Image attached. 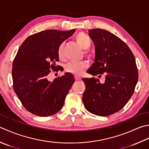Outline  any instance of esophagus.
<instances>
[{"instance_id":"esophagus-1","label":"esophagus","mask_w":149,"mask_h":149,"mask_svg":"<svg viewBox=\"0 0 149 149\" xmlns=\"http://www.w3.org/2000/svg\"><path fill=\"white\" fill-rule=\"evenodd\" d=\"M81 79V77L80 76H78V75H75V79L76 81H78V80H80Z\"/></svg>"}]
</instances>
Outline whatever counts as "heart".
I'll list each match as a JSON object with an SVG mask.
<instances>
[{
  "label": "heart",
  "instance_id": "heart-1",
  "mask_svg": "<svg viewBox=\"0 0 149 149\" xmlns=\"http://www.w3.org/2000/svg\"><path fill=\"white\" fill-rule=\"evenodd\" d=\"M75 40L77 44L81 48L84 49H87L90 48L91 45V39L88 36L83 32H80L75 36ZM57 56L60 59H62L64 57V45L61 44L59 45L57 49ZM88 68V64L86 62H80L77 63H70L67 64L65 66V70L71 74L81 75H82L84 72Z\"/></svg>",
  "mask_w": 149,
  "mask_h": 149
}]
</instances>
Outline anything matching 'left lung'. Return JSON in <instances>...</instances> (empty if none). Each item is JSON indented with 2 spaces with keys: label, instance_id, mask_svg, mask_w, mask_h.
Wrapping results in <instances>:
<instances>
[{
  "label": "left lung",
  "instance_id": "left-lung-1",
  "mask_svg": "<svg viewBox=\"0 0 149 149\" xmlns=\"http://www.w3.org/2000/svg\"><path fill=\"white\" fill-rule=\"evenodd\" d=\"M95 46L94 63L87 72L99 78H83L84 107L90 113L108 116L123 109L132 97L138 80L135 57L123 40L110 31L90 30Z\"/></svg>",
  "mask_w": 149,
  "mask_h": 149
}]
</instances>
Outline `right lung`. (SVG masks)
Returning <instances> with one entry per match:
<instances>
[{
  "label": "right lung",
  "instance_id": "obj_1",
  "mask_svg": "<svg viewBox=\"0 0 149 149\" xmlns=\"http://www.w3.org/2000/svg\"><path fill=\"white\" fill-rule=\"evenodd\" d=\"M75 31L47 30L31 35L20 46L13 63L14 91L25 109L40 117L59 112L75 79L70 73L48 80L50 70H59L57 49Z\"/></svg>",
  "mask_w": 149,
  "mask_h": 149
}]
</instances>
